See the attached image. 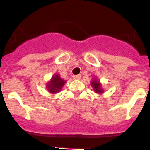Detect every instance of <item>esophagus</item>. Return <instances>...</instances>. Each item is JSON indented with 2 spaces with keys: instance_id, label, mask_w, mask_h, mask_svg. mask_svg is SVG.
Wrapping results in <instances>:
<instances>
[{
  "instance_id": "34e87169",
  "label": "esophagus",
  "mask_w": 150,
  "mask_h": 150,
  "mask_svg": "<svg viewBox=\"0 0 150 150\" xmlns=\"http://www.w3.org/2000/svg\"><path fill=\"white\" fill-rule=\"evenodd\" d=\"M80 77H81L80 75H74V76H73V78H74V79H79Z\"/></svg>"
}]
</instances>
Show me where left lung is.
<instances>
[{
  "label": "left lung",
  "mask_w": 150,
  "mask_h": 150,
  "mask_svg": "<svg viewBox=\"0 0 150 150\" xmlns=\"http://www.w3.org/2000/svg\"><path fill=\"white\" fill-rule=\"evenodd\" d=\"M90 84H91V87L93 88L94 91L95 93L99 94V95H101L104 92V88H102V85L100 83V80H98V79L96 77L93 78L91 79V81L90 82Z\"/></svg>",
  "instance_id": "left-lung-1"
}]
</instances>
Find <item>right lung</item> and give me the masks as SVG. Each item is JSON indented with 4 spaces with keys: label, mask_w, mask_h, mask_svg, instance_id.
Instances as JSON below:
<instances>
[{
    "label": "right lung",
    "mask_w": 150,
    "mask_h": 150,
    "mask_svg": "<svg viewBox=\"0 0 150 150\" xmlns=\"http://www.w3.org/2000/svg\"><path fill=\"white\" fill-rule=\"evenodd\" d=\"M66 81L60 77V75L58 74H53L51 79L46 83V89L50 94H57L60 92L64 85L65 84Z\"/></svg>",
    "instance_id": "right-lung-1"
}]
</instances>
